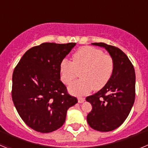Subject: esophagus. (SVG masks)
<instances>
[{"label": "esophagus", "mask_w": 148, "mask_h": 148, "mask_svg": "<svg viewBox=\"0 0 148 148\" xmlns=\"http://www.w3.org/2000/svg\"><path fill=\"white\" fill-rule=\"evenodd\" d=\"M84 101H85V99H84V98H78V103H80V104H81V103H83Z\"/></svg>", "instance_id": "1"}]
</instances>
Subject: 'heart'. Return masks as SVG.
Masks as SVG:
<instances>
[{
  "instance_id": "heart-1",
  "label": "heart",
  "mask_w": 148,
  "mask_h": 148,
  "mask_svg": "<svg viewBox=\"0 0 148 148\" xmlns=\"http://www.w3.org/2000/svg\"><path fill=\"white\" fill-rule=\"evenodd\" d=\"M114 70V61L110 56L100 49L84 47L76 51L72 61L64 59L60 64L61 79L70 84L80 73L82 78L73 82L68 91L73 95H86L94 89L100 90L106 85Z\"/></svg>"
}]
</instances>
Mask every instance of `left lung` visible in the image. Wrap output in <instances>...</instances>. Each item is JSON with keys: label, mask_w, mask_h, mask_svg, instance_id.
<instances>
[{"label": "left lung", "mask_w": 148, "mask_h": 148, "mask_svg": "<svg viewBox=\"0 0 148 148\" xmlns=\"http://www.w3.org/2000/svg\"><path fill=\"white\" fill-rule=\"evenodd\" d=\"M91 44L108 51L114 61V70L102 89L86 98V101L92 104L87 121L94 130L112 131L122 125L134 104L135 70L127 56L119 48L104 43Z\"/></svg>", "instance_id": "left-lung-1"}]
</instances>
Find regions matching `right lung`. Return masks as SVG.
Segmentation results:
<instances>
[{
	"mask_svg": "<svg viewBox=\"0 0 148 148\" xmlns=\"http://www.w3.org/2000/svg\"><path fill=\"white\" fill-rule=\"evenodd\" d=\"M75 43H44L27 50L12 75L13 103L24 122L40 133L61 127L76 98L60 78V64Z\"/></svg>",
	"mask_w": 148,
	"mask_h": 148,
	"instance_id": "add662e5",
	"label": "right lung"
}]
</instances>
